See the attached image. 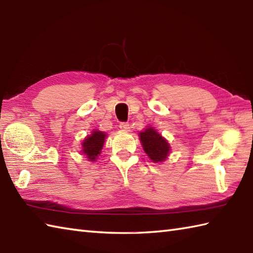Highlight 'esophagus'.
Returning a JSON list of instances; mask_svg holds the SVG:
<instances>
[{"mask_svg": "<svg viewBox=\"0 0 253 253\" xmlns=\"http://www.w3.org/2000/svg\"><path fill=\"white\" fill-rule=\"evenodd\" d=\"M120 128H121V130H123V131H129V129H130L129 124H128V123H121Z\"/></svg>", "mask_w": 253, "mask_h": 253, "instance_id": "obj_1", "label": "esophagus"}]
</instances>
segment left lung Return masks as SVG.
Instances as JSON below:
<instances>
[{
  "label": "left lung",
  "instance_id": "1",
  "mask_svg": "<svg viewBox=\"0 0 253 253\" xmlns=\"http://www.w3.org/2000/svg\"><path fill=\"white\" fill-rule=\"evenodd\" d=\"M139 139L144 152L152 162L162 163L168 159L170 152L169 143L154 127L148 126L143 131L139 132Z\"/></svg>",
  "mask_w": 253,
  "mask_h": 253
}]
</instances>
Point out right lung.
Wrapping results in <instances>:
<instances>
[{
	"label": "right lung",
	"mask_w": 253,
	"mask_h": 253,
	"mask_svg": "<svg viewBox=\"0 0 253 253\" xmlns=\"http://www.w3.org/2000/svg\"><path fill=\"white\" fill-rule=\"evenodd\" d=\"M106 133L103 131L93 129L91 135H88L84 139L82 144V153L85 155L90 162H95L99 155L101 154L102 149L105 143Z\"/></svg>",
	"instance_id": "right-lung-1"
}]
</instances>
